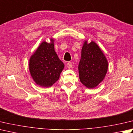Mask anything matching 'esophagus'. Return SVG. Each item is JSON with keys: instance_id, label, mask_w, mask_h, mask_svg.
<instances>
[{"instance_id": "1", "label": "esophagus", "mask_w": 133, "mask_h": 133, "mask_svg": "<svg viewBox=\"0 0 133 133\" xmlns=\"http://www.w3.org/2000/svg\"><path fill=\"white\" fill-rule=\"evenodd\" d=\"M72 63L71 62H68V63H67V68L68 69H71V67H72Z\"/></svg>"}]
</instances>
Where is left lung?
I'll list each match as a JSON object with an SVG mask.
<instances>
[{
    "label": "left lung",
    "mask_w": 133,
    "mask_h": 133,
    "mask_svg": "<svg viewBox=\"0 0 133 133\" xmlns=\"http://www.w3.org/2000/svg\"><path fill=\"white\" fill-rule=\"evenodd\" d=\"M108 69V61L99 46L95 41L85 40L78 66L81 82L89 89L96 88L104 79Z\"/></svg>",
    "instance_id": "obj_1"
}]
</instances>
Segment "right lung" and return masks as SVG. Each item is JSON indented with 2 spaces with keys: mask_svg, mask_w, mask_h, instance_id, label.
I'll list each match as a JSON object with an SVG mask.
<instances>
[{
  "mask_svg": "<svg viewBox=\"0 0 133 133\" xmlns=\"http://www.w3.org/2000/svg\"><path fill=\"white\" fill-rule=\"evenodd\" d=\"M48 43L44 41L29 59L30 74L37 85L44 88L52 86L59 78L64 64L55 51L54 38Z\"/></svg>",
  "mask_w": 133,
  "mask_h": 133,
  "instance_id": "right-lung-1",
  "label": "right lung"
}]
</instances>
